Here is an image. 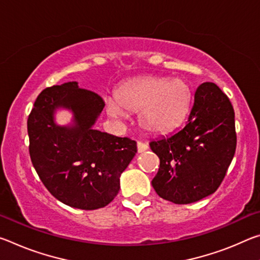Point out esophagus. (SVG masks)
Returning a JSON list of instances; mask_svg holds the SVG:
<instances>
[{"instance_id": "1", "label": "esophagus", "mask_w": 260, "mask_h": 260, "mask_svg": "<svg viewBox=\"0 0 260 260\" xmlns=\"http://www.w3.org/2000/svg\"><path fill=\"white\" fill-rule=\"evenodd\" d=\"M148 150V146L146 143H142V142H138V152L139 153H142L144 151Z\"/></svg>"}]
</instances>
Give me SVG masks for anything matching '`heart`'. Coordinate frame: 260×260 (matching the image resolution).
Wrapping results in <instances>:
<instances>
[{
    "label": "heart",
    "mask_w": 260,
    "mask_h": 260,
    "mask_svg": "<svg viewBox=\"0 0 260 260\" xmlns=\"http://www.w3.org/2000/svg\"><path fill=\"white\" fill-rule=\"evenodd\" d=\"M191 103V89L181 79L148 77L127 82L116 99L107 100V112L114 120L139 111V122L152 134H165L181 124Z\"/></svg>",
    "instance_id": "1"
}]
</instances>
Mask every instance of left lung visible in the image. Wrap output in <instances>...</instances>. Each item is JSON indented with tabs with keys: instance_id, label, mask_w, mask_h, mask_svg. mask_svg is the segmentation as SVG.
<instances>
[{
	"instance_id": "left-lung-1",
	"label": "left lung",
	"mask_w": 260,
	"mask_h": 260,
	"mask_svg": "<svg viewBox=\"0 0 260 260\" xmlns=\"http://www.w3.org/2000/svg\"><path fill=\"white\" fill-rule=\"evenodd\" d=\"M234 118L230 99L215 83L197 87L186 124L150 142L160 159L152 187L161 199L189 204L217 190L235 153Z\"/></svg>"
}]
</instances>
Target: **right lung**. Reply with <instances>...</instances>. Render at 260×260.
Masks as SVG:
<instances>
[{"mask_svg":"<svg viewBox=\"0 0 260 260\" xmlns=\"http://www.w3.org/2000/svg\"><path fill=\"white\" fill-rule=\"evenodd\" d=\"M104 105L98 94L70 81L42 90L28 116L34 169L51 195L71 208L96 210L112 202L138 151L135 141L94 128ZM63 108L73 113L68 125L55 122Z\"/></svg>","mask_w":260,"mask_h":260,"instance_id":"1","label":"right lung"}]
</instances>
